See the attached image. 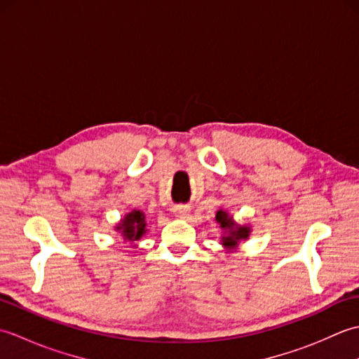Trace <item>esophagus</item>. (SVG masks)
<instances>
[{
  "instance_id": "esophagus-1",
  "label": "esophagus",
  "mask_w": 359,
  "mask_h": 359,
  "mask_svg": "<svg viewBox=\"0 0 359 359\" xmlns=\"http://www.w3.org/2000/svg\"><path fill=\"white\" fill-rule=\"evenodd\" d=\"M189 212V207L188 205H175L172 208V215L175 217H180V219H185Z\"/></svg>"
}]
</instances>
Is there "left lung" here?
Wrapping results in <instances>:
<instances>
[{"mask_svg": "<svg viewBox=\"0 0 359 359\" xmlns=\"http://www.w3.org/2000/svg\"><path fill=\"white\" fill-rule=\"evenodd\" d=\"M216 220L224 230L222 236V245L228 250H234L239 245L241 241L248 239L250 236V226L247 225H238L234 222V219L228 215L226 211L219 210L216 212Z\"/></svg>", "mask_w": 359, "mask_h": 359, "instance_id": "1", "label": "left lung"}]
</instances>
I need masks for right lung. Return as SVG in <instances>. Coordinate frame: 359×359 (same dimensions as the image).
Here are the masks:
<instances>
[{"mask_svg": "<svg viewBox=\"0 0 359 359\" xmlns=\"http://www.w3.org/2000/svg\"><path fill=\"white\" fill-rule=\"evenodd\" d=\"M116 230L121 233L125 241H139L147 233V217L140 210H133L120 220Z\"/></svg>", "mask_w": 359, "mask_h": 359, "instance_id": "right-lung-1", "label": "right lung"}]
</instances>
